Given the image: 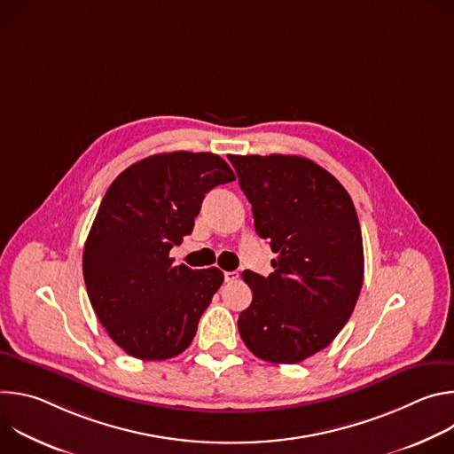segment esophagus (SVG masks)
Listing matches in <instances>:
<instances>
[{
    "label": "esophagus",
    "mask_w": 454,
    "mask_h": 454,
    "mask_svg": "<svg viewBox=\"0 0 454 454\" xmlns=\"http://www.w3.org/2000/svg\"><path fill=\"white\" fill-rule=\"evenodd\" d=\"M224 280L230 282H237L239 280V273L237 271H224Z\"/></svg>",
    "instance_id": "1"
}]
</instances>
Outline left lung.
<instances>
[{
  "mask_svg": "<svg viewBox=\"0 0 454 454\" xmlns=\"http://www.w3.org/2000/svg\"><path fill=\"white\" fill-rule=\"evenodd\" d=\"M273 253L270 277L244 271L253 300L239 314L244 345L294 364L323 350L348 321L363 286L359 219L345 186L301 156H228Z\"/></svg>",
  "mask_w": 454,
  "mask_h": 454,
  "instance_id": "8db88e82",
  "label": "left lung"
}]
</instances>
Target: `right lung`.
<instances>
[{
  "instance_id": "1",
  "label": "right lung",
  "mask_w": 454,
  "mask_h": 454,
  "mask_svg": "<svg viewBox=\"0 0 454 454\" xmlns=\"http://www.w3.org/2000/svg\"><path fill=\"white\" fill-rule=\"evenodd\" d=\"M235 179L212 153H165L125 168L107 188L82 254L93 310L129 356L163 361L192 343L221 287L217 268L174 266L207 193Z\"/></svg>"
}]
</instances>
